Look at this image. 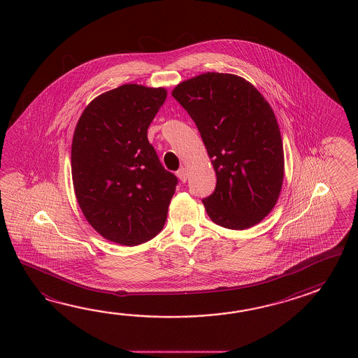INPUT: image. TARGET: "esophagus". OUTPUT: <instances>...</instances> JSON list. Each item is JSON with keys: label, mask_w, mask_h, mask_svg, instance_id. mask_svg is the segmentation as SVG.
<instances>
[{"label": "esophagus", "mask_w": 358, "mask_h": 358, "mask_svg": "<svg viewBox=\"0 0 358 358\" xmlns=\"http://www.w3.org/2000/svg\"><path fill=\"white\" fill-rule=\"evenodd\" d=\"M176 176L178 178L182 180V182H187L188 180V176H189V173H188V170L185 168L179 169L178 170V173H176Z\"/></svg>", "instance_id": "1"}]
</instances>
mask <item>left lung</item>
I'll list each match as a JSON object with an SVG mask.
<instances>
[{
    "mask_svg": "<svg viewBox=\"0 0 358 358\" xmlns=\"http://www.w3.org/2000/svg\"><path fill=\"white\" fill-rule=\"evenodd\" d=\"M171 94L196 122L216 173V188L202 199L206 213L224 228L256 225L274 208L284 176L273 108L250 82L233 74H201Z\"/></svg>",
    "mask_w": 358,
    "mask_h": 358,
    "instance_id": "1",
    "label": "left lung"
}]
</instances>
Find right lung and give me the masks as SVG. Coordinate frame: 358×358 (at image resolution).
<instances>
[{"label": "right lung", "instance_id": "add662e5", "mask_svg": "<svg viewBox=\"0 0 358 358\" xmlns=\"http://www.w3.org/2000/svg\"><path fill=\"white\" fill-rule=\"evenodd\" d=\"M165 88L124 84L85 107L71 145L78 203L103 238L137 245L160 233L178 178L161 165L147 129Z\"/></svg>", "mask_w": 358, "mask_h": 358}]
</instances>
